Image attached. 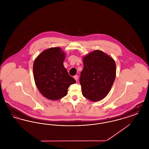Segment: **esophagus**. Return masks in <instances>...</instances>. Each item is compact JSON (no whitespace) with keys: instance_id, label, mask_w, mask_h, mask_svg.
Returning <instances> with one entry per match:
<instances>
[{"instance_id":"34e87169","label":"esophagus","mask_w":149,"mask_h":149,"mask_svg":"<svg viewBox=\"0 0 149 149\" xmlns=\"http://www.w3.org/2000/svg\"><path fill=\"white\" fill-rule=\"evenodd\" d=\"M74 78L75 79V80H76V81H77L78 79V75H75L74 77Z\"/></svg>"}]
</instances>
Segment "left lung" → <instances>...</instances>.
Wrapping results in <instances>:
<instances>
[{
    "instance_id": "left-lung-1",
    "label": "left lung",
    "mask_w": 149,
    "mask_h": 149,
    "mask_svg": "<svg viewBox=\"0 0 149 149\" xmlns=\"http://www.w3.org/2000/svg\"><path fill=\"white\" fill-rule=\"evenodd\" d=\"M83 63L79 79L83 96L93 102L103 99L116 78L113 59L103 52L95 50L83 58Z\"/></svg>"
}]
</instances>
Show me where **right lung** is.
<instances>
[{
	"mask_svg": "<svg viewBox=\"0 0 149 149\" xmlns=\"http://www.w3.org/2000/svg\"><path fill=\"white\" fill-rule=\"evenodd\" d=\"M65 54L59 47L44 51L36 58L33 75L36 85L44 97L51 100L67 95L69 85L76 82L64 68Z\"/></svg>",
	"mask_w": 149,
	"mask_h": 149,
	"instance_id": "right-lung-1",
	"label": "right lung"
}]
</instances>
